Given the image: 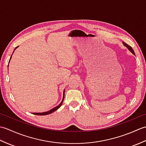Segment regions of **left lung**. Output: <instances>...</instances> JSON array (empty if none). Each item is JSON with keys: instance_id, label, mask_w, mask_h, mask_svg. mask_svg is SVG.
<instances>
[{"instance_id": "left-lung-1", "label": "left lung", "mask_w": 146, "mask_h": 146, "mask_svg": "<svg viewBox=\"0 0 146 146\" xmlns=\"http://www.w3.org/2000/svg\"><path fill=\"white\" fill-rule=\"evenodd\" d=\"M122 43H123V46H125V47H126L127 48V49H129V50L130 51H131V52H132V53L133 54H134V55H135V52H134V50H133V49L132 48V47H131V46H129V45H128L127 44H126V43H125V42H123Z\"/></svg>"}]
</instances>
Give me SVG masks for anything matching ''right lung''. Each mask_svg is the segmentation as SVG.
Masks as SVG:
<instances>
[{"mask_svg":"<svg viewBox=\"0 0 146 146\" xmlns=\"http://www.w3.org/2000/svg\"><path fill=\"white\" fill-rule=\"evenodd\" d=\"M18 48V46H17V47L14 49V51L15 50V49H16V48ZM12 54H13V53H12ZM12 54L11 55V56L10 60H9V63H10L11 59L12 58ZM8 67H9V65H8ZM64 91H65V90H64V91H63V99H62V101H61V103H60V104H59V105H58V106H56V107H54L53 108H52V109H51L50 110H48V111H44V112H39V113H36V112H35V113H33V114H35V115H48V114H50V113H52V112H54V111H56V110H58V108H60V107L61 106V105H62V104H63V100H64Z\"/></svg>","mask_w":146,"mask_h":146,"instance_id":"add662e5","label":"right lung"}]
</instances>
